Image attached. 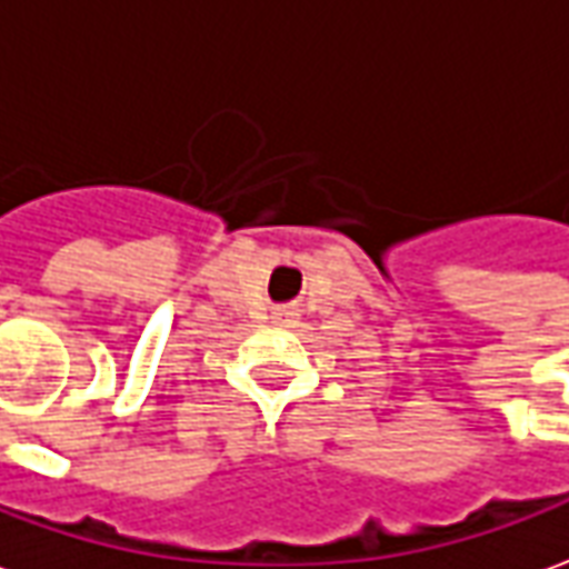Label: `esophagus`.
Instances as JSON below:
<instances>
[{
	"label": "esophagus",
	"instance_id": "1",
	"mask_svg": "<svg viewBox=\"0 0 569 569\" xmlns=\"http://www.w3.org/2000/svg\"><path fill=\"white\" fill-rule=\"evenodd\" d=\"M273 323H277V326H296L298 323V308H292V305L273 308Z\"/></svg>",
	"mask_w": 569,
	"mask_h": 569
}]
</instances>
